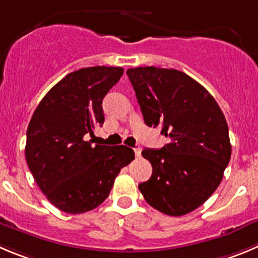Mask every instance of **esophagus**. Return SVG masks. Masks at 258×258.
I'll return each instance as SVG.
<instances>
[{
    "label": "esophagus",
    "instance_id": "obj_1",
    "mask_svg": "<svg viewBox=\"0 0 258 258\" xmlns=\"http://www.w3.org/2000/svg\"><path fill=\"white\" fill-rule=\"evenodd\" d=\"M134 151H135V155H136V158H140V156H141V149L136 148V149H134Z\"/></svg>",
    "mask_w": 258,
    "mask_h": 258
}]
</instances>
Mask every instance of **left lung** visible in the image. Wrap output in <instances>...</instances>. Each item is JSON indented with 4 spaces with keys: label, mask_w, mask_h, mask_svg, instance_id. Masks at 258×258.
<instances>
[{
    "label": "left lung",
    "mask_w": 258,
    "mask_h": 258,
    "mask_svg": "<svg viewBox=\"0 0 258 258\" xmlns=\"http://www.w3.org/2000/svg\"><path fill=\"white\" fill-rule=\"evenodd\" d=\"M126 74L145 123L160 126L162 135L170 139L162 149L143 150L153 174L139 189L160 213L186 215L223 179L232 155L225 117L213 95L184 72L148 66Z\"/></svg>",
    "instance_id": "left-lung-1"
}]
</instances>
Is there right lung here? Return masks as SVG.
Here are the masks:
<instances>
[{
  "mask_svg": "<svg viewBox=\"0 0 258 258\" xmlns=\"http://www.w3.org/2000/svg\"><path fill=\"white\" fill-rule=\"evenodd\" d=\"M123 75L122 67H85L53 86L33 113L25 158L52 205L69 214L90 211L109 195L114 179L135 159L124 145H91L104 123L102 102Z\"/></svg>",
  "mask_w": 258,
  "mask_h": 258,
  "instance_id": "add662e5",
  "label": "right lung"
}]
</instances>
